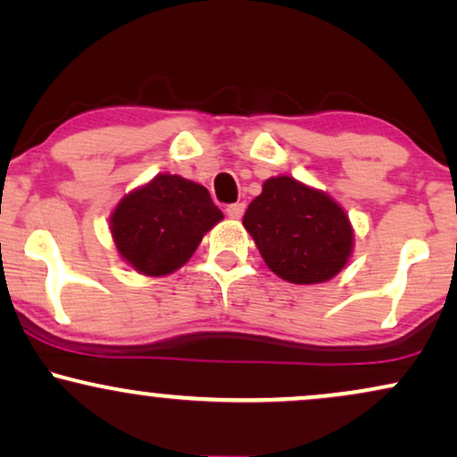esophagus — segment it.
<instances>
[{"mask_svg": "<svg viewBox=\"0 0 457 457\" xmlns=\"http://www.w3.org/2000/svg\"><path fill=\"white\" fill-rule=\"evenodd\" d=\"M225 212H228L229 219H240L242 215H245V202H236V204H229L228 209H225Z\"/></svg>", "mask_w": 457, "mask_h": 457, "instance_id": "esophagus-1", "label": "esophagus"}]
</instances>
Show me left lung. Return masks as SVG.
Segmentation results:
<instances>
[{"mask_svg": "<svg viewBox=\"0 0 457 457\" xmlns=\"http://www.w3.org/2000/svg\"><path fill=\"white\" fill-rule=\"evenodd\" d=\"M268 268L295 285L333 278L352 253V225L337 202L293 177H271L245 212Z\"/></svg>", "mask_w": 457, "mask_h": 457, "instance_id": "obj_1", "label": "left lung"}]
</instances>
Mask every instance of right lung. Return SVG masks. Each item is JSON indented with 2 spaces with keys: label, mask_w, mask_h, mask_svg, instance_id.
<instances>
[{
  "label": "right lung",
  "mask_w": 457,
  "mask_h": 457,
  "mask_svg": "<svg viewBox=\"0 0 457 457\" xmlns=\"http://www.w3.org/2000/svg\"><path fill=\"white\" fill-rule=\"evenodd\" d=\"M221 219L209 189L179 175H158L115 206L112 234L132 268L164 276L181 268Z\"/></svg>",
  "instance_id": "obj_1"
}]
</instances>
